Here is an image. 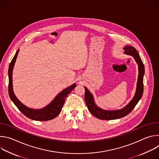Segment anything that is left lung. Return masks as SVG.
Listing matches in <instances>:
<instances>
[{
    "mask_svg": "<svg viewBox=\"0 0 159 159\" xmlns=\"http://www.w3.org/2000/svg\"><path fill=\"white\" fill-rule=\"evenodd\" d=\"M126 55L132 56L134 60L137 62L139 67V76L138 81L137 84V89L134 97L131 101L123 108L118 110H104L98 107L94 99L93 95L90 93L89 90L85 87V101L87 104L89 111L95 117L103 120H116L128 115L129 112L134 109L135 106L137 104L139 101L142 97L143 93V76L145 74V67L142 61V59L134 47L131 46H125L123 48Z\"/></svg>",
    "mask_w": 159,
    "mask_h": 159,
    "instance_id": "1",
    "label": "left lung"
}]
</instances>
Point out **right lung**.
I'll return each instance as SVG.
<instances>
[{
	"mask_svg": "<svg viewBox=\"0 0 159 159\" xmlns=\"http://www.w3.org/2000/svg\"><path fill=\"white\" fill-rule=\"evenodd\" d=\"M19 50H17L13 59L12 60L9 67V94L10 98L19 110L22 112L27 118L36 121H48L56 118L61 111L63 106L65 103V98L68 94L71 93L72 90L75 87L76 84H74L70 86L66 87L61 91L53 100L47 106L38 109H32L27 107L22 104L15 96L13 91L12 86V72L15 62L17 57Z\"/></svg>",
	"mask_w": 159,
	"mask_h": 159,
	"instance_id": "right-lung-1",
	"label": "right lung"
}]
</instances>
